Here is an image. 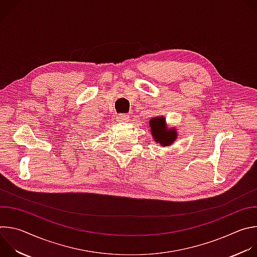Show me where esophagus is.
Instances as JSON below:
<instances>
[{
  "instance_id": "esophagus-1",
  "label": "esophagus",
  "mask_w": 257,
  "mask_h": 257,
  "mask_svg": "<svg viewBox=\"0 0 257 257\" xmlns=\"http://www.w3.org/2000/svg\"><path fill=\"white\" fill-rule=\"evenodd\" d=\"M118 121L120 122H127L129 120V116L126 115V114H119L118 117H117Z\"/></svg>"
}]
</instances>
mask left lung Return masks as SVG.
Returning <instances> with one entry per match:
<instances>
[{"instance_id": "left-lung-1", "label": "left lung", "mask_w": 257, "mask_h": 257, "mask_svg": "<svg viewBox=\"0 0 257 257\" xmlns=\"http://www.w3.org/2000/svg\"><path fill=\"white\" fill-rule=\"evenodd\" d=\"M151 127L153 136L158 142L163 145H170L176 139L177 133L175 129H166L165 119L163 117L154 118L151 120Z\"/></svg>"}]
</instances>
